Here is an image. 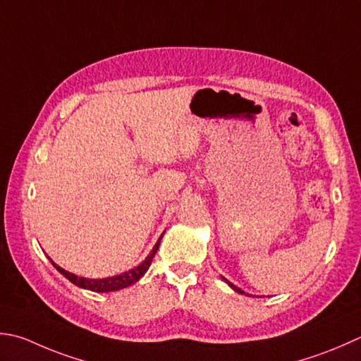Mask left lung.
I'll use <instances>...</instances> for the list:
<instances>
[{
	"label": "left lung",
	"mask_w": 361,
	"mask_h": 361,
	"mask_svg": "<svg viewBox=\"0 0 361 361\" xmlns=\"http://www.w3.org/2000/svg\"><path fill=\"white\" fill-rule=\"evenodd\" d=\"M225 280V279H224ZM225 281H227V280H225ZM227 283L233 288V289H235V291H238V293H241V294H244V291H243V289L241 288H238V286H235V285H233V283H230V281H227Z\"/></svg>",
	"instance_id": "left-lung-1"
}]
</instances>
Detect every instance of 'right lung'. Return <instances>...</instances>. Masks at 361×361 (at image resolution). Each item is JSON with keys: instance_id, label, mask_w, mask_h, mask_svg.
I'll return each instance as SVG.
<instances>
[{"instance_id": "obj_1", "label": "right lung", "mask_w": 361, "mask_h": 361, "mask_svg": "<svg viewBox=\"0 0 361 361\" xmlns=\"http://www.w3.org/2000/svg\"><path fill=\"white\" fill-rule=\"evenodd\" d=\"M162 238V236H161ZM159 238V241H161ZM159 241L157 243V245L153 247V250L150 252V255L145 258V261H142L137 267H134V269L128 271V272H123L120 275H114V277H108V279H98V280H92V279H84V277H78V275L68 272L66 269H62L58 264H54L53 261V266L58 269L63 277L68 279L72 281L73 285L84 288V289H90V291H95V293H109V291H117V289H123L126 286H130L133 283H136V281L142 277V275L148 271V267H150L152 261L157 255L158 252V247H159Z\"/></svg>"}]
</instances>
